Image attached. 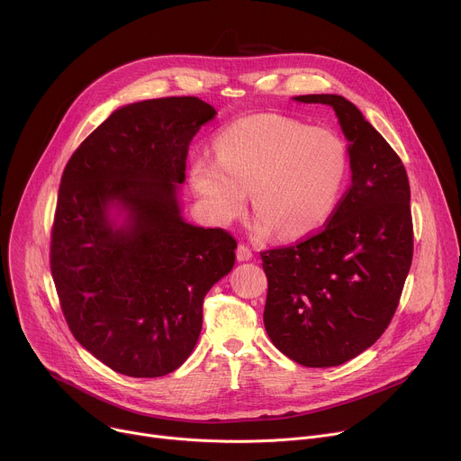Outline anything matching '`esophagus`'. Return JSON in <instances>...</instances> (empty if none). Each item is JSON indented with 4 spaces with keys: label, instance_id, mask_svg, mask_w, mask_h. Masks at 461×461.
Wrapping results in <instances>:
<instances>
[{
    "label": "esophagus",
    "instance_id": "34e87169",
    "mask_svg": "<svg viewBox=\"0 0 461 461\" xmlns=\"http://www.w3.org/2000/svg\"><path fill=\"white\" fill-rule=\"evenodd\" d=\"M237 258H239L240 262L251 260V258H253V251H251L246 244H239V248H237Z\"/></svg>",
    "mask_w": 461,
    "mask_h": 461
}]
</instances>
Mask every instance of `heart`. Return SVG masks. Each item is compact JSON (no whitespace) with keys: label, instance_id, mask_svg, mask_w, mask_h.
<instances>
[{"label":"heart","instance_id":"b5f03b06","mask_svg":"<svg viewBox=\"0 0 461 461\" xmlns=\"http://www.w3.org/2000/svg\"><path fill=\"white\" fill-rule=\"evenodd\" d=\"M348 176L347 144L330 129L281 114H255L224 127L217 157L196 155L191 184L217 224H231L248 204L251 233L299 239L336 212Z\"/></svg>","mask_w":461,"mask_h":461}]
</instances>
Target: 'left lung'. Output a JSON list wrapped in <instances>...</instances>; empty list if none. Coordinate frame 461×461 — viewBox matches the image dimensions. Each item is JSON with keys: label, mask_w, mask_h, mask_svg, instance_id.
<instances>
[{"label": "left lung", "mask_w": 461, "mask_h": 461, "mask_svg": "<svg viewBox=\"0 0 461 461\" xmlns=\"http://www.w3.org/2000/svg\"><path fill=\"white\" fill-rule=\"evenodd\" d=\"M330 105L348 140L352 184L322 231L262 251L265 328L290 359L338 366L370 348L398 308L412 265L407 171L363 113L339 95L294 96Z\"/></svg>", "instance_id": "left-lung-1"}]
</instances>
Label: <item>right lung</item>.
<instances>
[{
    "label": "right lung",
    "mask_w": 461,
    "mask_h": 461,
    "mask_svg": "<svg viewBox=\"0 0 461 461\" xmlns=\"http://www.w3.org/2000/svg\"><path fill=\"white\" fill-rule=\"evenodd\" d=\"M217 111L196 96L127 104L65 166L50 272L77 341L131 377L176 370L203 330V303L235 265V239L189 224L187 149Z\"/></svg>",
    "instance_id": "right-lung-1"
}]
</instances>
